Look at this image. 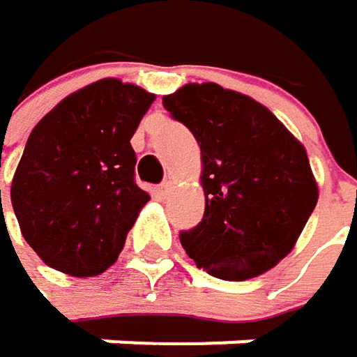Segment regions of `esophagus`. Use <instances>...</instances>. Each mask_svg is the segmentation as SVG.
Here are the masks:
<instances>
[{
    "mask_svg": "<svg viewBox=\"0 0 357 357\" xmlns=\"http://www.w3.org/2000/svg\"><path fill=\"white\" fill-rule=\"evenodd\" d=\"M170 189H172V183H170V181H164V183L158 187V197H160V199H166L168 193H170Z\"/></svg>",
    "mask_w": 357,
    "mask_h": 357,
    "instance_id": "obj_1",
    "label": "esophagus"
}]
</instances>
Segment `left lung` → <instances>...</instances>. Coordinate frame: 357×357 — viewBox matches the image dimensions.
Masks as SVG:
<instances>
[{"mask_svg":"<svg viewBox=\"0 0 357 357\" xmlns=\"http://www.w3.org/2000/svg\"><path fill=\"white\" fill-rule=\"evenodd\" d=\"M162 103L202 149L206 212L181 233L189 258L222 280L276 266L318 202L305 147L266 105L216 83H189Z\"/></svg>","mask_w":357,"mask_h":357,"instance_id":"obj_1","label":"left lung"}]
</instances>
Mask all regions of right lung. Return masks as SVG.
<instances>
[{
	"label": "right lung",
	"instance_id": "add662e5",
	"mask_svg": "<svg viewBox=\"0 0 357 357\" xmlns=\"http://www.w3.org/2000/svg\"><path fill=\"white\" fill-rule=\"evenodd\" d=\"M155 95L101 79L33 128L12 181L22 237L47 264L97 276L118 260L149 193L135 183L130 139Z\"/></svg>",
	"mask_w": 357,
	"mask_h": 357
}]
</instances>
